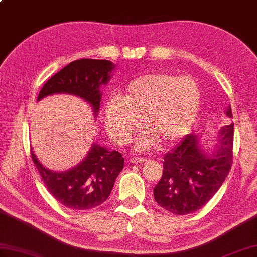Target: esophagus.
<instances>
[{
  "mask_svg": "<svg viewBox=\"0 0 257 257\" xmlns=\"http://www.w3.org/2000/svg\"><path fill=\"white\" fill-rule=\"evenodd\" d=\"M147 159L145 158H137V157H134V158H131L130 159V162L131 164H143V162H145Z\"/></svg>",
  "mask_w": 257,
  "mask_h": 257,
  "instance_id": "34e87169",
  "label": "esophagus"
}]
</instances>
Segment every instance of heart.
I'll use <instances>...</instances> for the list:
<instances>
[{
  "mask_svg": "<svg viewBox=\"0 0 257 257\" xmlns=\"http://www.w3.org/2000/svg\"><path fill=\"white\" fill-rule=\"evenodd\" d=\"M201 105V90L192 77L149 73L136 77L104 110V122L117 144H127L143 127L140 152L178 143L190 132Z\"/></svg>",
  "mask_w": 257,
  "mask_h": 257,
  "instance_id": "obj_1",
  "label": "heart"
}]
</instances>
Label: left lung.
I'll list each match as a JSON object with an SVG mask.
<instances>
[{
    "mask_svg": "<svg viewBox=\"0 0 257 257\" xmlns=\"http://www.w3.org/2000/svg\"><path fill=\"white\" fill-rule=\"evenodd\" d=\"M227 115L232 117L228 108ZM234 125L223 126L219 133L218 149L207 156L195 134L183 141L164 157V171L154 187L156 202L173 215H189L201 209L215 195L232 166Z\"/></svg>",
    "mask_w": 257,
    "mask_h": 257,
    "instance_id": "1",
    "label": "left lung"
}]
</instances>
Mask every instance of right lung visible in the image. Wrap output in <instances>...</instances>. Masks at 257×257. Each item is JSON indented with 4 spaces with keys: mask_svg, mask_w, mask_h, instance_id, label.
<instances>
[{
    "mask_svg": "<svg viewBox=\"0 0 257 257\" xmlns=\"http://www.w3.org/2000/svg\"><path fill=\"white\" fill-rule=\"evenodd\" d=\"M113 68L108 60L71 62L43 85L38 100L53 93H72L88 101L97 114L101 101L99 87L108 83ZM30 155L49 192L59 203L73 210L91 209L107 201L124 166L121 153L109 152L96 144L83 162L65 172L50 171L40 164L33 150Z\"/></svg>",
    "mask_w": 257,
    "mask_h": 257,
    "instance_id": "obj_1",
    "label": "right lung"
}]
</instances>
